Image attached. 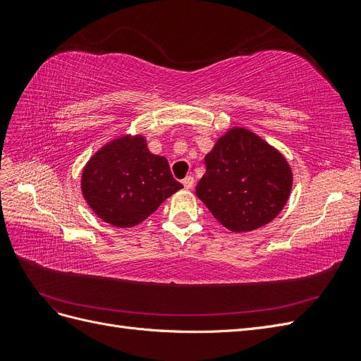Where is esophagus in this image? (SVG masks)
I'll return each mask as SVG.
<instances>
[{"mask_svg": "<svg viewBox=\"0 0 361 361\" xmlns=\"http://www.w3.org/2000/svg\"><path fill=\"white\" fill-rule=\"evenodd\" d=\"M182 183H183V187L187 188V190H191L192 188V185H194V178L192 176H187L183 180H182Z\"/></svg>", "mask_w": 361, "mask_h": 361, "instance_id": "esophagus-1", "label": "esophagus"}]
</instances>
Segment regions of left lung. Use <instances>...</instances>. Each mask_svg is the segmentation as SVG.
<instances>
[{"label": "left lung", "instance_id": "left-lung-1", "mask_svg": "<svg viewBox=\"0 0 361 361\" xmlns=\"http://www.w3.org/2000/svg\"><path fill=\"white\" fill-rule=\"evenodd\" d=\"M204 166L195 194L228 231L241 233L265 226L288 202L292 173L286 159L244 128L218 140Z\"/></svg>", "mask_w": 361, "mask_h": 361}]
</instances>
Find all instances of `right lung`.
Listing matches in <instances>:
<instances>
[{"label":"right lung","mask_w":361,"mask_h":361,"mask_svg":"<svg viewBox=\"0 0 361 361\" xmlns=\"http://www.w3.org/2000/svg\"><path fill=\"white\" fill-rule=\"evenodd\" d=\"M81 188L87 203L105 223L133 227L183 187L173 178L167 158L150 154L143 137H122L89 161Z\"/></svg>","instance_id":"obj_1"}]
</instances>
